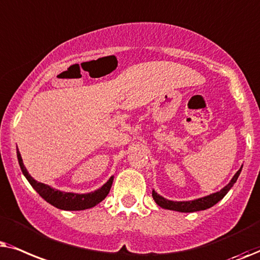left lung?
I'll return each mask as SVG.
<instances>
[{
	"label": "left lung",
	"mask_w": 260,
	"mask_h": 260,
	"mask_svg": "<svg viewBox=\"0 0 260 260\" xmlns=\"http://www.w3.org/2000/svg\"><path fill=\"white\" fill-rule=\"evenodd\" d=\"M241 169H243V166L239 169L237 174L234 175V177L232 178V181L228 183L223 189H221L220 191L212 193V195L209 196L202 197V199H197L193 201H183V202H175V201H169L164 199V197H161L160 195H158L154 190L152 191V196H153V200L155 201V203L164 209L176 210V212H181V213H192V212H199V210L208 209L214 205H216V203L222 200L224 195L230 191V189L233 186L234 183L237 182L239 175H240L241 172Z\"/></svg>",
	"instance_id": "8db88e82"
}]
</instances>
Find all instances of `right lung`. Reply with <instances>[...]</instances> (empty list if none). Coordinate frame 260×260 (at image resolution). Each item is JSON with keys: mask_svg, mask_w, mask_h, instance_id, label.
<instances>
[{"mask_svg": "<svg viewBox=\"0 0 260 260\" xmlns=\"http://www.w3.org/2000/svg\"><path fill=\"white\" fill-rule=\"evenodd\" d=\"M17 160H19L20 168H21L22 174L25 175L27 181L30 183V185L36 189V191L50 203V205L57 207V208L63 210H84L91 207H95L98 203L106 199V196L109 193V190L113 184V177L109 178V181L106 183L102 188H100L94 192L89 193H72V192H63L60 190H55L51 186H48L44 183L37 182L36 179L30 177L28 171L26 170L25 165L22 162L21 154L19 150H16Z\"/></svg>", "mask_w": 260, "mask_h": 260, "instance_id": "right-lung-1", "label": "right lung"}]
</instances>
